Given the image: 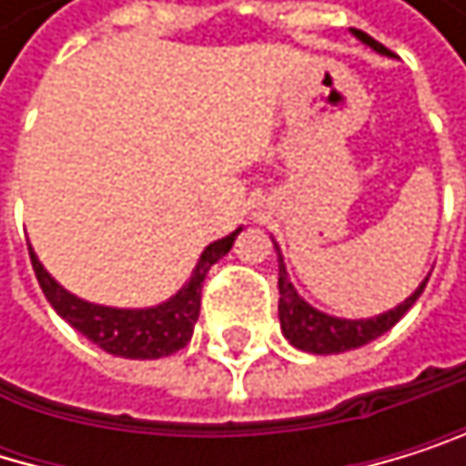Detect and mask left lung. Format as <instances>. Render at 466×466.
I'll return each mask as SVG.
<instances>
[{
	"label": "left lung",
	"instance_id": "8db88e82",
	"mask_svg": "<svg viewBox=\"0 0 466 466\" xmlns=\"http://www.w3.org/2000/svg\"><path fill=\"white\" fill-rule=\"evenodd\" d=\"M352 33H355V38L369 44L374 52L389 56V49L374 41L371 35H366L363 30H352ZM425 285H428V277L402 304H397L394 310L380 313L374 319H335V316H327V313L310 308V304L296 293V288L288 279L282 254H279V324H282L285 338L296 350L313 352V355H338L347 350H358V347L374 341V338H380L383 332H389L410 310V304L420 299Z\"/></svg>",
	"mask_w": 466,
	"mask_h": 466
}]
</instances>
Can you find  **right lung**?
<instances>
[{"label":"right lung","instance_id":"right-lung-1","mask_svg":"<svg viewBox=\"0 0 466 466\" xmlns=\"http://www.w3.org/2000/svg\"><path fill=\"white\" fill-rule=\"evenodd\" d=\"M240 231L243 228H235L223 240L209 243L198 265H195L189 282L167 301L156 304V308H142V310L103 308V304L83 301L44 271V265L38 262L33 248H30V262H33L35 279L46 301L56 308V313L64 321H69L77 332H83L88 341L116 358L153 360V358H165L187 347L195 329V321H198V313H201V288H204L209 268L223 254H228V248L235 246V238Z\"/></svg>","mask_w":466,"mask_h":466}]
</instances>
